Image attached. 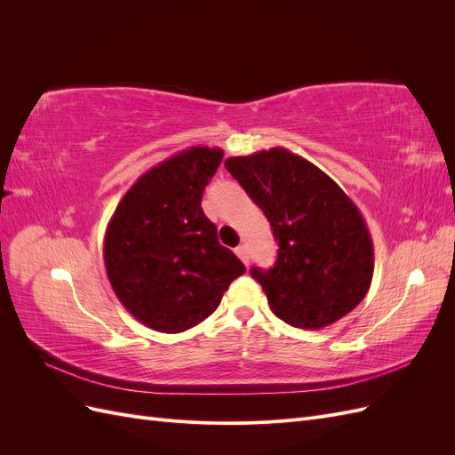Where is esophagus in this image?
Segmentation results:
<instances>
[{
  "instance_id": "obj_1",
  "label": "esophagus",
  "mask_w": 455,
  "mask_h": 455,
  "mask_svg": "<svg viewBox=\"0 0 455 455\" xmlns=\"http://www.w3.org/2000/svg\"><path fill=\"white\" fill-rule=\"evenodd\" d=\"M235 254L239 256V259L243 261L244 266H249V246H246V244H239L237 249H235Z\"/></svg>"
}]
</instances>
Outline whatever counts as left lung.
Listing matches in <instances>:
<instances>
[{"label":"left lung","mask_w":455,"mask_h":455,"mask_svg":"<svg viewBox=\"0 0 455 455\" xmlns=\"http://www.w3.org/2000/svg\"><path fill=\"white\" fill-rule=\"evenodd\" d=\"M224 164L279 241L275 266L251 269L271 311L296 328L319 330L359 306L374 275V243L346 191L286 148L229 157Z\"/></svg>","instance_id":"left-lung-1"}]
</instances>
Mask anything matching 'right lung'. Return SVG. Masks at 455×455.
Masks as SVG:
<instances>
[{"label":"right lung","mask_w":455,"mask_h":455,"mask_svg":"<svg viewBox=\"0 0 455 455\" xmlns=\"http://www.w3.org/2000/svg\"><path fill=\"white\" fill-rule=\"evenodd\" d=\"M224 151L191 146L156 164L119 201L104 235L116 296L157 332L194 328L220 306L241 259L218 243L201 199Z\"/></svg>","instance_id":"obj_1"}]
</instances>
